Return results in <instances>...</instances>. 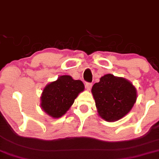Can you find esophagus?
<instances>
[{
    "mask_svg": "<svg viewBox=\"0 0 159 159\" xmlns=\"http://www.w3.org/2000/svg\"><path fill=\"white\" fill-rule=\"evenodd\" d=\"M92 86H93V84H92L91 83H87L85 84V87L87 90H90V89L92 88Z\"/></svg>",
    "mask_w": 159,
    "mask_h": 159,
    "instance_id": "esophagus-1",
    "label": "esophagus"
}]
</instances>
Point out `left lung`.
Here are the masks:
<instances>
[{
	"label": "left lung",
	"mask_w": 159,
	"mask_h": 159,
	"mask_svg": "<svg viewBox=\"0 0 159 159\" xmlns=\"http://www.w3.org/2000/svg\"><path fill=\"white\" fill-rule=\"evenodd\" d=\"M98 116L108 122L120 120L132 110L137 99L130 81L112 74L104 75L92 87Z\"/></svg>",
	"instance_id": "left-lung-1"
}]
</instances>
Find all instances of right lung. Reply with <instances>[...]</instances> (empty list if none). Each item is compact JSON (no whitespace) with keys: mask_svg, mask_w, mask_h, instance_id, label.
Here are the masks:
<instances>
[{"mask_svg":"<svg viewBox=\"0 0 159 159\" xmlns=\"http://www.w3.org/2000/svg\"><path fill=\"white\" fill-rule=\"evenodd\" d=\"M84 84L70 75H61L45 86L41 96L42 110L52 118L62 117L73 104Z\"/></svg>","mask_w":159,"mask_h":159,"instance_id":"right-lung-1","label":"right lung"}]
</instances>
